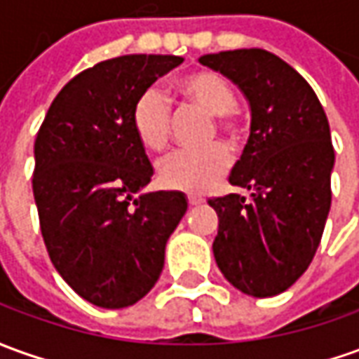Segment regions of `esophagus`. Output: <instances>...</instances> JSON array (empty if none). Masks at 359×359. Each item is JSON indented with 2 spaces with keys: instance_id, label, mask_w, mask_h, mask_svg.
I'll list each match as a JSON object with an SVG mask.
<instances>
[{
  "instance_id": "obj_1",
  "label": "esophagus",
  "mask_w": 359,
  "mask_h": 359,
  "mask_svg": "<svg viewBox=\"0 0 359 359\" xmlns=\"http://www.w3.org/2000/svg\"><path fill=\"white\" fill-rule=\"evenodd\" d=\"M187 203H189V207H197V205L203 203V199L201 197H195V195H189L187 197Z\"/></svg>"
}]
</instances>
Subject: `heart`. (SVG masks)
I'll return each instance as SVG.
<instances>
[{
    "label": "heart",
    "instance_id": "b5f03b06",
    "mask_svg": "<svg viewBox=\"0 0 359 359\" xmlns=\"http://www.w3.org/2000/svg\"><path fill=\"white\" fill-rule=\"evenodd\" d=\"M175 91L185 105L203 109L215 118V127L229 138L238 137L236 93L231 81L211 70L191 72L175 83ZM130 127L140 147L148 152H162L170 142L172 115L164 93L158 88L140 91L130 109ZM231 165V152L221 142L203 148L177 150L158 164V180L165 189L203 194L221 180Z\"/></svg>",
    "mask_w": 359,
    "mask_h": 359
}]
</instances>
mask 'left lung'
Returning a JSON list of instances; mask_svg holds the SVG:
<instances>
[{
    "label": "left lung",
    "instance_id": "8db88e82",
    "mask_svg": "<svg viewBox=\"0 0 359 359\" xmlns=\"http://www.w3.org/2000/svg\"><path fill=\"white\" fill-rule=\"evenodd\" d=\"M199 62L229 78L250 107L248 144L229 175L250 199H209L219 215L212 254L238 291L273 297L305 273L323 238L334 168L328 118L305 78L271 52L224 50Z\"/></svg>",
    "mask_w": 359,
    "mask_h": 359
}]
</instances>
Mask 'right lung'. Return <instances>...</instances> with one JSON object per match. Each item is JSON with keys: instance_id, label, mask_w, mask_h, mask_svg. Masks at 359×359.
<instances>
[{"instance_id": "add662e5", "label": "right lung", "mask_w": 359, "mask_h": 359, "mask_svg": "<svg viewBox=\"0 0 359 359\" xmlns=\"http://www.w3.org/2000/svg\"><path fill=\"white\" fill-rule=\"evenodd\" d=\"M182 62L127 54L83 70L54 97L34 140L33 194L46 250L91 305L125 309L144 297L187 211L182 191L140 194L154 168L130 127L140 91Z\"/></svg>"}]
</instances>
